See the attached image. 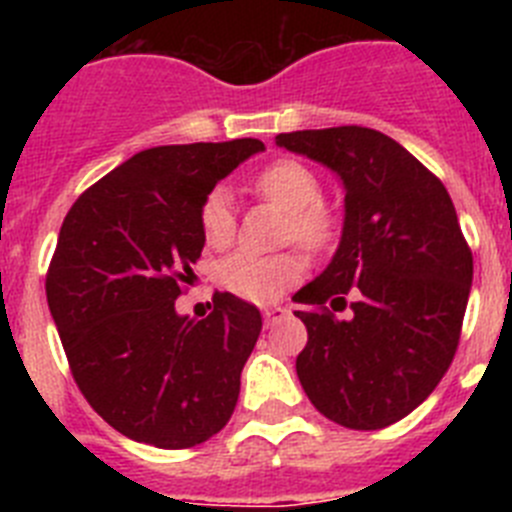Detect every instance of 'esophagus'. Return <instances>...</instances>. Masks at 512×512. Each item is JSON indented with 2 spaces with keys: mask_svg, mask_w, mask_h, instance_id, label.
<instances>
[{
  "mask_svg": "<svg viewBox=\"0 0 512 512\" xmlns=\"http://www.w3.org/2000/svg\"><path fill=\"white\" fill-rule=\"evenodd\" d=\"M289 315V310L284 305H266L264 307V320L266 325L271 323H279V320H284Z\"/></svg>",
  "mask_w": 512,
  "mask_h": 512,
  "instance_id": "34e87169",
  "label": "esophagus"
}]
</instances>
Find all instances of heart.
<instances>
[{
	"label": "heart",
	"mask_w": 512,
	"mask_h": 512,
	"mask_svg": "<svg viewBox=\"0 0 512 512\" xmlns=\"http://www.w3.org/2000/svg\"><path fill=\"white\" fill-rule=\"evenodd\" d=\"M256 192L289 212L287 238H297L307 248H325L336 235V215L320 202L323 184L318 174L295 158H279L253 176ZM200 230L207 246L225 248L233 241L235 215L230 194L223 187L207 192L200 205ZM302 274V259L297 253L256 256L233 253L220 264V282L251 302H269L287 284Z\"/></svg>",
	"instance_id": "1"
}]
</instances>
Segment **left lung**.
<instances>
[{"label": "left lung", "instance_id": "left-lung-1", "mask_svg": "<svg viewBox=\"0 0 512 512\" xmlns=\"http://www.w3.org/2000/svg\"><path fill=\"white\" fill-rule=\"evenodd\" d=\"M277 146L328 166L346 189L336 256L292 297L307 328L302 390L343 428H387L436 390L459 346L474 266L454 202L379 130H297ZM348 291L357 302L338 321Z\"/></svg>", "mask_w": 512, "mask_h": 512}]
</instances>
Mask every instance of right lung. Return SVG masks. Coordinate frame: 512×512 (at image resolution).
<instances>
[{"mask_svg": "<svg viewBox=\"0 0 512 512\" xmlns=\"http://www.w3.org/2000/svg\"><path fill=\"white\" fill-rule=\"evenodd\" d=\"M256 138L135 153L81 194L58 233L45 295L81 395L122 436L189 449L223 431L261 312L217 292L205 320L176 312L205 238L200 205Z\"/></svg>", "mask_w": 512, "mask_h": 512, "instance_id": "obj_1", "label": "right lung"}]
</instances>
